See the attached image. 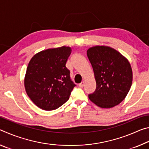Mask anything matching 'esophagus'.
<instances>
[{
    "instance_id": "obj_1",
    "label": "esophagus",
    "mask_w": 149,
    "mask_h": 149,
    "mask_svg": "<svg viewBox=\"0 0 149 149\" xmlns=\"http://www.w3.org/2000/svg\"><path fill=\"white\" fill-rule=\"evenodd\" d=\"M84 84H85V81H82L81 83H80V84L78 85H79V87H83L84 86Z\"/></svg>"
}]
</instances>
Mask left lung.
<instances>
[{
    "label": "left lung",
    "instance_id": "obj_1",
    "mask_svg": "<svg viewBox=\"0 0 149 149\" xmlns=\"http://www.w3.org/2000/svg\"><path fill=\"white\" fill-rule=\"evenodd\" d=\"M97 83L89 95L98 107L108 108L125 99L132 84V70L128 60L119 52L106 46H96L87 51Z\"/></svg>",
    "mask_w": 149,
    "mask_h": 149
}]
</instances>
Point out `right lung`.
<instances>
[{
  "mask_svg": "<svg viewBox=\"0 0 149 149\" xmlns=\"http://www.w3.org/2000/svg\"><path fill=\"white\" fill-rule=\"evenodd\" d=\"M71 52L68 47L49 49L34 55L29 62L25 88L31 100L41 109L53 110L61 107L76 86L65 66Z\"/></svg>",
  "mask_w": 149,
  "mask_h": 149,
  "instance_id": "obj_1",
  "label": "right lung"
}]
</instances>
